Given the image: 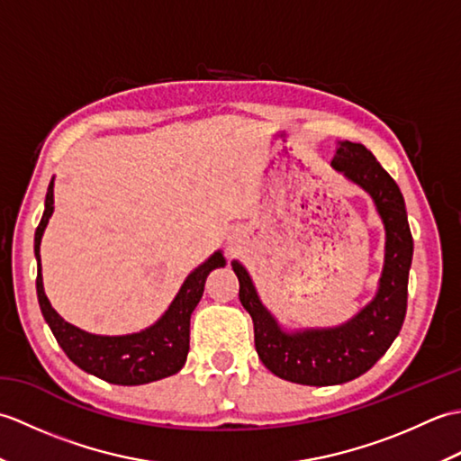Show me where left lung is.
<instances>
[{"label":"left lung","mask_w":461,"mask_h":461,"mask_svg":"<svg viewBox=\"0 0 461 461\" xmlns=\"http://www.w3.org/2000/svg\"><path fill=\"white\" fill-rule=\"evenodd\" d=\"M332 166L372 195L386 228L384 269L380 289L368 307L342 327L287 335L261 305L248 271L238 261L231 263L240 279V301L253 319L261 362L276 376L307 386L342 384L358 378L390 348L406 317L408 271L414 249L402 192L375 154L366 146L345 140Z\"/></svg>","instance_id":"1"}]
</instances>
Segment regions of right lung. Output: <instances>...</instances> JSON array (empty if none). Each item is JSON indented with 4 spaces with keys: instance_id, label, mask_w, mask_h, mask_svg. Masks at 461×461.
Segmentation results:
<instances>
[{
    "instance_id": "1",
    "label": "right lung",
    "mask_w": 461,
    "mask_h": 461,
    "mask_svg": "<svg viewBox=\"0 0 461 461\" xmlns=\"http://www.w3.org/2000/svg\"><path fill=\"white\" fill-rule=\"evenodd\" d=\"M53 213V180L49 184L45 195V212L35 230V258H37V299L49 329L55 335L59 347L71 358L77 366L89 375L99 376L113 384L136 386L154 382L178 372L190 350V315L198 305L205 277L212 269L225 266L221 253L213 256L195 269L184 281L178 295L172 301L166 315L142 332L126 337H99L89 335L81 329L68 325L67 321L57 315V311L49 303L43 291L41 279V258L39 246L45 225Z\"/></svg>"
}]
</instances>
